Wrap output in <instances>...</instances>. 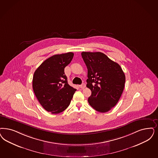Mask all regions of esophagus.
<instances>
[{
	"label": "esophagus",
	"mask_w": 158,
	"mask_h": 158,
	"mask_svg": "<svg viewBox=\"0 0 158 158\" xmlns=\"http://www.w3.org/2000/svg\"><path fill=\"white\" fill-rule=\"evenodd\" d=\"M79 87H81V88H82V89H83V88H85V87H86V84H85V83H82V85H81L79 86Z\"/></svg>",
	"instance_id": "1"
}]
</instances>
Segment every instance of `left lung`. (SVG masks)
Masks as SVG:
<instances>
[{
    "label": "left lung",
    "instance_id": "1",
    "mask_svg": "<svg viewBox=\"0 0 158 158\" xmlns=\"http://www.w3.org/2000/svg\"><path fill=\"white\" fill-rule=\"evenodd\" d=\"M81 55L87 68L86 86L92 92L88 102L98 112H107L123 93L125 74L119 64L102 52H82Z\"/></svg>",
    "mask_w": 158,
    "mask_h": 158
}]
</instances>
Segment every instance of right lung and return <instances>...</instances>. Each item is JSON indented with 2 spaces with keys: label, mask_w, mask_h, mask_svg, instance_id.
I'll return each mask as SVG.
<instances>
[{
  "label": "right lung",
  "mask_w": 158,
  "mask_h": 158,
  "mask_svg": "<svg viewBox=\"0 0 158 158\" xmlns=\"http://www.w3.org/2000/svg\"><path fill=\"white\" fill-rule=\"evenodd\" d=\"M73 55L71 52L54 55L44 60L34 73V94L44 109L52 114L64 111L76 92V89L68 83L64 72Z\"/></svg>",
  "instance_id": "add662e5"
}]
</instances>
